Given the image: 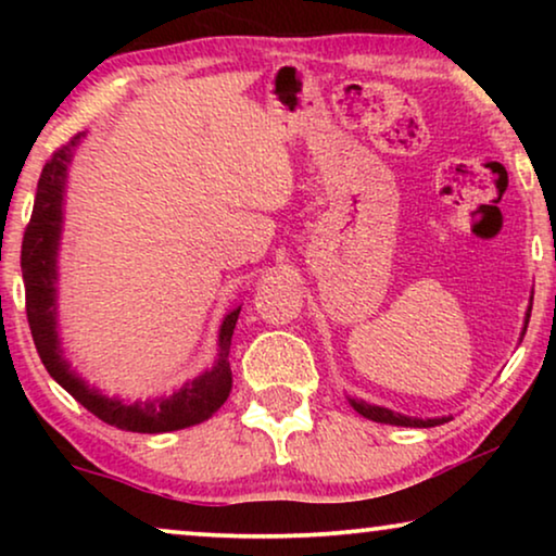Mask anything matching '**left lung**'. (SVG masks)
Wrapping results in <instances>:
<instances>
[{
  "label": "left lung",
  "instance_id": "1",
  "mask_svg": "<svg viewBox=\"0 0 556 556\" xmlns=\"http://www.w3.org/2000/svg\"><path fill=\"white\" fill-rule=\"evenodd\" d=\"M531 299H534V293H531ZM529 316H531V306L527 308V316H523V329H521V339L523 333H527V326H529ZM349 405H352L356 413L362 417H367L371 422H384V425H400V428H435V425H443L451 420V417H409V415H402V413H394L390 407H382V405H369V402L364 400H354V397H346Z\"/></svg>",
  "mask_w": 556,
  "mask_h": 556
}]
</instances>
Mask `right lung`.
<instances>
[{
    "label": "right lung",
    "mask_w": 556,
    "mask_h": 556,
    "mask_svg": "<svg viewBox=\"0 0 556 556\" xmlns=\"http://www.w3.org/2000/svg\"><path fill=\"white\" fill-rule=\"evenodd\" d=\"M83 136L86 134L73 136L71 143L58 149L50 162L45 164L40 181H37L33 217H29L25 240H22V280H25L27 321L37 354H40L50 377L65 392H71L88 413H93L98 420L109 422L113 428L128 432H172L192 428V425L210 420L230 397V344L240 306L227 311L223 324H219L215 364L194 379H187L172 394H162V397L136 402L109 397L98 387H90L65 359L63 341H60L58 331V255L65 223L67 169H71L75 149L80 147Z\"/></svg>",
    "instance_id": "add662e5"
}]
</instances>
